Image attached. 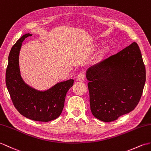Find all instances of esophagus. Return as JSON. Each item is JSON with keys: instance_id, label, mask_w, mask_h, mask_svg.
<instances>
[{"instance_id": "obj_1", "label": "esophagus", "mask_w": 151, "mask_h": 151, "mask_svg": "<svg viewBox=\"0 0 151 151\" xmlns=\"http://www.w3.org/2000/svg\"><path fill=\"white\" fill-rule=\"evenodd\" d=\"M85 80V76L83 73H80V74L77 76V81L78 82H83Z\"/></svg>"}]
</instances>
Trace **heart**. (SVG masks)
Here are the masks:
<instances>
[{
    "label": "heart",
    "mask_w": 151,
    "mask_h": 151,
    "mask_svg": "<svg viewBox=\"0 0 151 151\" xmlns=\"http://www.w3.org/2000/svg\"><path fill=\"white\" fill-rule=\"evenodd\" d=\"M106 50H103L102 51H101L100 53L98 55V57H97V60H101V58H104V57L105 56V54H106Z\"/></svg>",
    "instance_id": "heart-1"
}]
</instances>
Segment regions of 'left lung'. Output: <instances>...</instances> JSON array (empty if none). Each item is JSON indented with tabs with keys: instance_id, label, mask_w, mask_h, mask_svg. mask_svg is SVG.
<instances>
[{
	"instance_id": "left-lung-1",
	"label": "left lung",
	"mask_w": 151,
	"mask_h": 151,
	"mask_svg": "<svg viewBox=\"0 0 151 151\" xmlns=\"http://www.w3.org/2000/svg\"><path fill=\"white\" fill-rule=\"evenodd\" d=\"M90 107L95 118L117 120L134 109L141 99L146 72L135 42L87 69Z\"/></svg>"
}]
</instances>
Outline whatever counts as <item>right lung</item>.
I'll list each match as a JSON object with an SVG mask.
<instances>
[{
	"mask_svg": "<svg viewBox=\"0 0 151 151\" xmlns=\"http://www.w3.org/2000/svg\"><path fill=\"white\" fill-rule=\"evenodd\" d=\"M31 35H24L12 47L6 72V84L14 106L21 114L34 121L47 122L57 118L62 113L66 93L74 80L60 82L44 92L38 91L24 82L19 66V51L22 42Z\"/></svg>",
	"mask_w": 151,
	"mask_h": 151,
	"instance_id": "add662e5",
	"label": "right lung"
}]
</instances>
